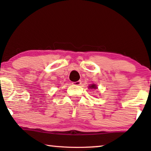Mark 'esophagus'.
Instances as JSON below:
<instances>
[{
    "label": "esophagus",
    "mask_w": 151,
    "mask_h": 151,
    "mask_svg": "<svg viewBox=\"0 0 151 151\" xmlns=\"http://www.w3.org/2000/svg\"><path fill=\"white\" fill-rule=\"evenodd\" d=\"M82 83V81H78L76 82H73V85H81Z\"/></svg>",
    "instance_id": "34e87169"
}]
</instances>
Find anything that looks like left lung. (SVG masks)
<instances>
[{
    "label": "left lung",
    "instance_id": "1",
    "mask_svg": "<svg viewBox=\"0 0 151 151\" xmlns=\"http://www.w3.org/2000/svg\"><path fill=\"white\" fill-rule=\"evenodd\" d=\"M89 88H96V86L95 85H91V86H89Z\"/></svg>",
    "mask_w": 151,
    "mask_h": 151
}]
</instances>
